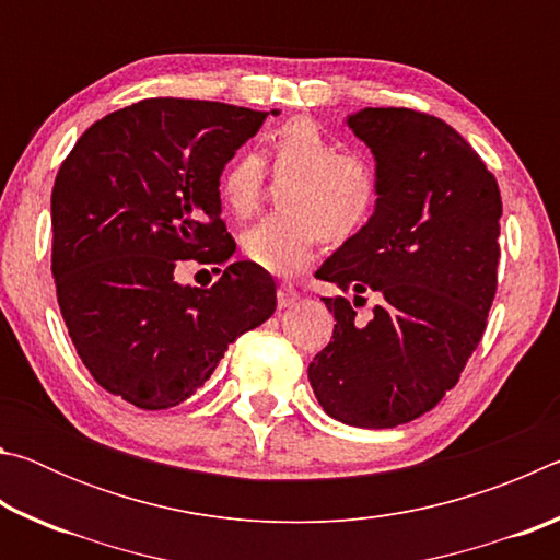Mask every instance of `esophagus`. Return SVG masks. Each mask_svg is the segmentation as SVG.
Instances as JSON below:
<instances>
[{"instance_id":"1","label":"esophagus","mask_w":560,"mask_h":560,"mask_svg":"<svg viewBox=\"0 0 560 560\" xmlns=\"http://www.w3.org/2000/svg\"><path fill=\"white\" fill-rule=\"evenodd\" d=\"M277 301H279V308H289L293 303L301 301V293L291 287V283H283V287L277 289Z\"/></svg>"}]
</instances>
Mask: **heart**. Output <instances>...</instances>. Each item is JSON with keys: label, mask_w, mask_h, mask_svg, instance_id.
<instances>
[{"label": "heart", "mask_w": 560, "mask_h": 560, "mask_svg": "<svg viewBox=\"0 0 560 560\" xmlns=\"http://www.w3.org/2000/svg\"><path fill=\"white\" fill-rule=\"evenodd\" d=\"M267 160L277 175L293 177L283 187V212L267 214L242 236L246 259L259 269L291 277L311 264L328 236L343 242L375 212L381 177L368 160L346 153L314 118L296 116L279 122L264 138ZM264 163L252 153L234 158L220 177V197L236 217L254 212Z\"/></svg>", "instance_id": "obj_1"}]
</instances>
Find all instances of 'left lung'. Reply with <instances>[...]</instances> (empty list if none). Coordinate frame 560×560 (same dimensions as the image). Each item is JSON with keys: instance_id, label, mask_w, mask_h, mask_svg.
<instances>
[{"instance_id": "8db88e82", "label": "left lung", "mask_w": 560, "mask_h": 560, "mask_svg": "<svg viewBox=\"0 0 560 560\" xmlns=\"http://www.w3.org/2000/svg\"><path fill=\"white\" fill-rule=\"evenodd\" d=\"M348 128L373 150L381 200L316 277L355 300L375 292L378 303L360 325L346 296L324 299L334 340L308 381L330 417L383 430L432 410L485 336L501 195L467 140L428 113L363 108Z\"/></svg>"}]
</instances>
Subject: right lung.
Segmentation results:
<instances>
[{"label": "right lung", "mask_w": 560, "mask_h": 560, "mask_svg": "<svg viewBox=\"0 0 560 560\" xmlns=\"http://www.w3.org/2000/svg\"><path fill=\"white\" fill-rule=\"evenodd\" d=\"M269 113L145 98L75 140L51 192V273L69 336L103 390L165 410L207 383L224 350L277 308V287L222 222L220 175ZM183 260L228 267L183 288Z\"/></svg>", "instance_id": "obj_1"}]
</instances>
